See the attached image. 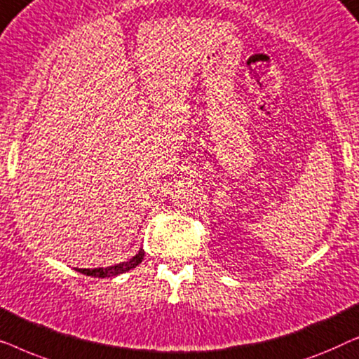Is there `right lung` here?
<instances>
[{
	"label": "right lung",
	"mask_w": 359,
	"mask_h": 359,
	"mask_svg": "<svg viewBox=\"0 0 359 359\" xmlns=\"http://www.w3.org/2000/svg\"><path fill=\"white\" fill-rule=\"evenodd\" d=\"M144 255H145V252L140 248L139 253H137L135 257H132L130 259H127V262H122L119 264H112V266H107V268H95V269L75 268V269H76L78 273L86 274V276L111 278V276H117V274H122V273L129 271V269H132V268H135L137 264L142 263V259H144Z\"/></svg>",
	"instance_id": "add662e5"
}]
</instances>
